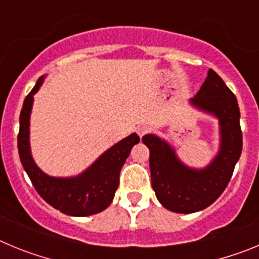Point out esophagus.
I'll return each instance as SVG.
<instances>
[{
  "label": "esophagus",
  "instance_id": "obj_1",
  "mask_svg": "<svg viewBox=\"0 0 259 259\" xmlns=\"http://www.w3.org/2000/svg\"><path fill=\"white\" fill-rule=\"evenodd\" d=\"M150 130H152V128H150L149 125L143 124V125H140V127H137V134H139V136L140 137H143V136H145L146 134H149Z\"/></svg>",
  "mask_w": 259,
  "mask_h": 259
}]
</instances>
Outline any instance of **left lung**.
<instances>
[{
  "label": "left lung",
  "mask_w": 259,
  "mask_h": 259,
  "mask_svg": "<svg viewBox=\"0 0 259 259\" xmlns=\"http://www.w3.org/2000/svg\"><path fill=\"white\" fill-rule=\"evenodd\" d=\"M191 104L219 119L221 149L211 163L196 170L185 166L175 150L155 135H145L149 148L152 187L167 210L191 214L210 206L223 193L242 150L240 109L237 100L222 77L210 68L206 80Z\"/></svg>",
  "instance_id": "1"
}]
</instances>
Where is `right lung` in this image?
I'll use <instances>...</instances> for the list:
<instances>
[{
  "instance_id": "obj_1",
  "label": "right lung",
  "mask_w": 259,
  "mask_h": 259,
  "mask_svg": "<svg viewBox=\"0 0 259 259\" xmlns=\"http://www.w3.org/2000/svg\"><path fill=\"white\" fill-rule=\"evenodd\" d=\"M44 77L37 80L23 102L19 116L18 152L32 184L50 206L72 217L97 214L109 206L119 185V174L134 145L140 137L136 134L119 141L104 153L92 166L75 178H53L36 166L29 149V115L33 95L38 91Z\"/></svg>"
}]
</instances>
